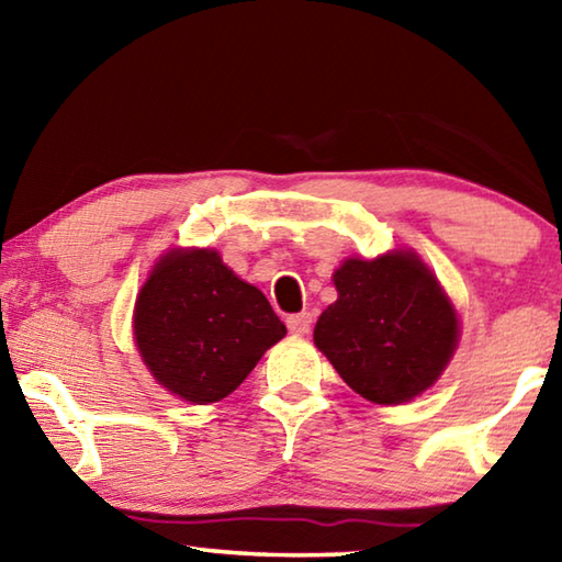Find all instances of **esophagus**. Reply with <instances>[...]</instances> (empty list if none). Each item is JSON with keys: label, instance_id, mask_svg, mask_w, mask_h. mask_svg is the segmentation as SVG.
Masks as SVG:
<instances>
[{"label": "esophagus", "instance_id": "obj_1", "mask_svg": "<svg viewBox=\"0 0 562 562\" xmlns=\"http://www.w3.org/2000/svg\"><path fill=\"white\" fill-rule=\"evenodd\" d=\"M312 327V315L310 312H297V315L288 317V329L292 335H307Z\"/></svg>", "mask_w": 562, "mask_h": 562}]
</instances>
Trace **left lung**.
<instances>
[{"label":"left lung","mask_w":562,"mask_h":562,"mask_svg":"<svg viewBox=\"0 0 562 562\" xmlns=\"http://www.w3.org/2000/svg\"><path fill=\"white\" fill-rule=\"evenodd\" d=\"M337 302L322 312L315 345L359 396L404 404L426 392L459 345V315L412 250L349 258L331 274Z\"/></svg>","instance_id":"left-lung-1"}]
</instances>
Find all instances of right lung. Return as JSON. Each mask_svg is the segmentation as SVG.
I'll list each match as a JSON object with an SVG mask.
<instances>
[{"instance_id":"obj_1","label":"right lung","mask_w":562,"mask_h":562,"mask_svg":"<svg viewBox=\"0 0 562 562\" xmlns=\"http://www.w3.org/2000/svg\"><path fill=\"white\" fill-rule=\"evenodd\" d=\"M288 335L265 294L211 247H173L133 310V339L156 382L190 404L233 394Z\"/></svg>"}]
</instances>
